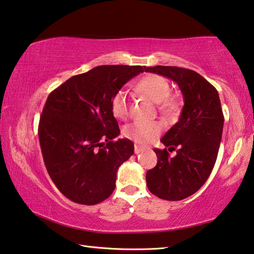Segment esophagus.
<instances>
[{
	"mask_svg": "<svg viewBox=\"0 0 254 254\" xmlns=\"http://www.w3.org/2000/svg\"><path fill=\"white\" fill-rule=\"evenodd\" d=\"M141 151H142L141 147H139V146H137V145L134 146V154H139V153H141Z\"/></svg>",
	"mask_w": 254,
	"mask_h": 254,
	"instance_id": "obj_1",
	"label": "esophagus"
}]
</instances>
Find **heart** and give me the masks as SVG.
Masks as SVG:
<instances>
[{"label": "heart", "mask_w": 254, "mask_h": 254, "mask_svg": "<svg viewBox=\"0 0 254 254\" xmlns=\"http://www.w3.org/2000/svg\"><path fill=\"white\" fill-rule=\"evenodd\" d=\"M137 91L146 96L153 103L158 104V111L171 116L178 111V101L169 97L171 86L166 78L160 75H147L137 84ZM112 111L117 119H126L128 111V94L127 90H119L112 99ZM163 131L160 122H137L127 126L124 134L138 145L145 146L156 139Z\"/></svg>", "instance_id": "heart-1"}]
</instances>
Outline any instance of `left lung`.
<instances>
[{"label": "left lung", "mask_w": 254, "mask_h": 254, "mask_svg": "<svg viewBox=\"0 0 254 254\" xmlns=\"http://www.w3.org/2000/svg\"><path fill=\"white\" fill-rule=\"evenodd\" d=\"M145 71L176 82L184 97L179 121L161 139L169 149L155 148L157 164L146 173L147 187L157 197L181 200L205 184L217 161L224 114L218 91L194 70L175 66L145 67ZM176 150L175 157L169 151Z\"/></svg>", "instance_id": "left-lung-1"}]
</instances>
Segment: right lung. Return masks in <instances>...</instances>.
Segmentation results:
<instances>
[{
  "instance_id": "1",
  "label": "right lung",
  "mask_w": 254,
  "mask_h": 254,
  "mask_svg": "<svg viewBox=\"0 0 254 254\" xmlns=\"http://www.w3.org/2000/svg\"><path fill=\"white\" fill-rule=\"evenodd\" d=\"M141 66L104 65L75 75L49 94L39 124L48 173L75 203L94 205L112 195L116 172L133 155V142L117 139L112 99Z\"/></svg>"
}]
</instances>
